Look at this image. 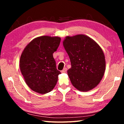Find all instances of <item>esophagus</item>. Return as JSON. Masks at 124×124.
Here are the masks:
<instances>
[{"label": "esophagus", "mask_w": 124, "mask_h": 124, "mask_svg": "<svg viewBox=\"0 0 124 124\" xmlns=\"http://www.w3.org/2000/svg\"><path fill=\"white\" fill-rule=\"evenodd\" d=\"M67 69L66 68H64L63 70L62 71H61V73H66L67 72Z\"/></svg>", "instance_id": "obj_1"}]
</instances>
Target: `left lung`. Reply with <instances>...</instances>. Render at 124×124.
Segmentation results:
<instances>
[{
    "instance_id": "1",
    "label": "left lung",
    "mask_w": 124,
    "mask_h": 124,
    "mask_svg": "<svg viewBox=\"0 0 124 124\" xmlns=\"http://www.w3.org/2000/svg\"><path fill=\"white\" fill-rule=\"evenodd\" d=\"M63 45L70 60L67 73L73 86L83 92L97 86L106 70L105 56L100 45L84 34L67 36Z\"/></svg>"
}]
</instances>
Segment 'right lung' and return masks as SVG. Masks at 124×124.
<instances>
[{"instance_id":"obj_1","label":"right lung","mask_w":124,"mask_h":124,"mask_svg":"<svg viewBox=\"0 0 124 124\" xmlns=\"http://www.w3.org/2000/svg\"><path fill=\"white\" fill-rule=\"evenodd\" d=\"M61 41L59 37L47 35L33 39L23 50L20 68L27 85L33 91L45 94L54 89L61 72L56 68L53 53Z\"/></svg>"}]
</instances>
